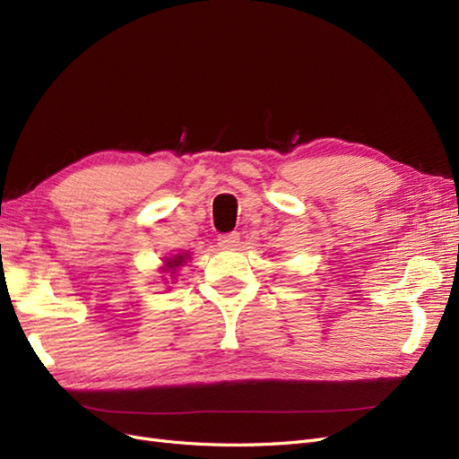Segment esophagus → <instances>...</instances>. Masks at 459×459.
I'll list each match as a JSON object with an SVG mask.
<instances>
[{
  "label": "esophagus",
  "mask_w": 459,
  "mask_h": 459,
  "mask_svg": "<svg viewBox=\"0 0 459 459\" xmlns=\"http://www.w3.org/2000/svg\"><path fill=\"white\" fill-rule=\"evenodd\" d=\"M218 243H220L221 247H226V248L235 247V245L239 243V233H238V231H230V233L220 235V238H218Z\"/></svg>",
  "instance_id": "obj_1"
}]
</instances>
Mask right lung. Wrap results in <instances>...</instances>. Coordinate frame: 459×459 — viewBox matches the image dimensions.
Masks as SVG:
<instances>
[{"label":"right lung","mask_w":459,"mask_h":459,"mask_svg":"<svg viewBox=\"0 0 459 459\" xmlns=\"http://www.w3.org/2000/svg\"><path fill=\"white\" fill-rule=\"evenodd\" d=\"M182 262H184V255H178V256H174L172 260L166 262V266H169V268H176V266H179V264H182Z\"/></svg>","instance_id":"right-lung-1"}]
</instances>
